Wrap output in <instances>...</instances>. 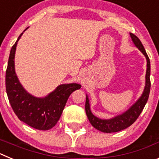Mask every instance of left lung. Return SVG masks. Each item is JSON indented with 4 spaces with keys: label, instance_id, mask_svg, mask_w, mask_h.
I'll return each instance as SVG.
<instances>
[{
    "label": "left lung",
    "instance_id": "1",
    "mask_svg": "<svg viewBox=\"0 0 159 159\" xmlns=\"http://www.w3.org/2000/svg\"><path fill=\"white\" fill-rule=\"evenodd\" d=\"M130 35L136 47L143 53L147 60L145 89H144V92H143L142 96L139 99V100L129 110H127V111L120 115V116H118L111 119H100L99 118L95 117L91 111L89 100H88V96L86 97L85 111H86L87 116L89 119L90 123L95 129L102 132H104V133L118 132L130 127V125L133 124L136 121V119L139 118V116H140V114L143 111V108H144L147 100H148L150 90H151V79H150V76H151V62H150V59H149L148 56L146 52L145 48L143 47V43L140 41L139 39L133 33H130Z\"/></svg>",
    "mask_w": 159,
    "mask_h": 159
}]
</instances>
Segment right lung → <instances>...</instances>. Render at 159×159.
I'll return each mask as SVG.
<instances>
[{"instance_id": "add662e5", "label": "right lung", "mask_w": 159, "mask_h": 159, "mask_svg": "<svg viewBox=\"0 0 159 159\" xmlns=\"http://www.w3.org/2000/svg\"><path fill=\"white\" fill-rule=\"evenodd\" d=\"M22 34L19 36L17 41ZM17 41L11 48L5 75L8 100L14 113L20 121L37 130H49L60 119L70 95L81 86L77 84H62L45 98H36L28 93L20 84L14 69Z\"/></svg>"}]
</instances>
